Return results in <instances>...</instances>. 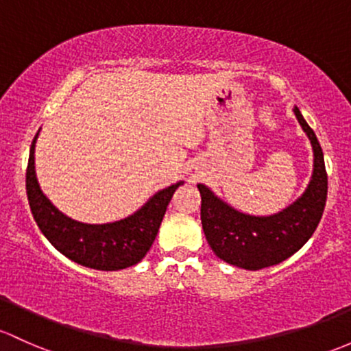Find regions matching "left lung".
<instances>
[{
    "label": "left lung",
    "mask_w": 351,
    "mask_h": 351,
    "mask_svg": "<svg viewBox=\"0 0 351 351\" xmlns=\"http://www.w3.org/2000/svg\"><path fill=\"white\" fill-rule=\"evenodd\" d=\"M293 112L313 147L311 178L293 204L272 215H249L217 197L204 183L197 185L202 197L200 215L205 237L223 263L247 271L282 263L311 239L322 220L328 193L323 149L298 106Z\"/></svg>",
    "instance_id": "1"
}]
</instances>
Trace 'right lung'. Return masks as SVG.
Listing matches in <instances>:
<instances>
[{
    "label": "right lung",
    "instance_id": "obj_1",
    "mask_svg": "<svg viewBox=\"0 0 351 351\" xmlns=\"http://www.w3.org/2000/svg\"><path fill=\"white\" fill-rule=\"evenodd\" d=\"M38 132L29 147L27 195L33 219L47 241L67 259L97 271H119L141 263L156 239L173 193L185 182L158 190L141 208L116 222H79L60 212L40 188L35 171Z\"/></svg>",
    "mask_w": 351,
    "mask_h": 351
}]
</instances>
